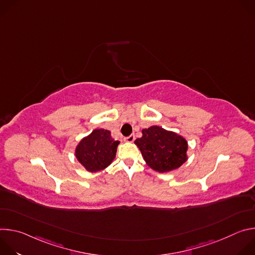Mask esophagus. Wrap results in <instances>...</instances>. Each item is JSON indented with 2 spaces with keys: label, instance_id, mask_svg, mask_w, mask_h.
Instances as JSON below:
<instances>
[{
  "label": "esophagus",
  "instance_id": "34e87169",
  "mask_svg": "<svg viewBox=\"0 0 255 255\" xmlns=\"http://www.w3.org/2000/svg\"><path fill=\"white\" fill-rule=\"evenodd\" d=\"M134 140H135V135L134 134H131V135L125 137V141H127V142H133Z\"/></svg>",
  "mask_w": 255,
  "mask_h": 255
}]
</instances>
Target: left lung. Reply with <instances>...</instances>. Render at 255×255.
I'll return each mask as SVG.
<instances>
[{
  "label": "left lung",
  "mask_w": 255,
  "mask_h": 255,
  "mask_svg": "<svg viewBox=\"0 0 255 255\" xmlns=\"http://www.w3.org/2000/svg\"><path fill=\"white\" fill-rule=\"evenodd\" d=\"M134 143L147 165L158 172L173 170L188 159L187 140L159 126L143 129L142 137L137 138Z\"/></svg>",
  "instance_id": "8db88e82"
}]
</instances>
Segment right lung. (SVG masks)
<instances>
[{
    "label": "right lung",
    "mask_w": 255,
    "mask_h": 255,
    "mask_svg": "<svg viewBox=\"0 0 255 255\" xmlns=\"http://www.w3.org/2000/svg\"><path fill=\"white\" fill-rule=\"evenodd\" d=\"M118 144L119 141L112 138L109 130L96 129L79 143L76 156L87 170L96 172L111 164Z\"/></svg>",
    "instance_id": "right-lung-1"
}]
</instances>
